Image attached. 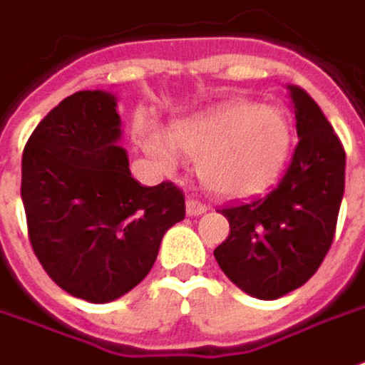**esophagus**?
I'll return each instance as SVG.
<instances>
[{"label": "esophagus", "mask_w": 365, "mask_h": 365, "mask_svg": "<svg viewBox=\"0 0 365 365\" xmlns=\"http://www.w3.org/2000/svg\"><path fill=\"white\" fill-rule=\"evenodd\" d=\"M205 211H207V205L201 203V201H197V199H189L187 201V213H189L190 217L203 215Z\"/></svg>", "instance_id": "1"}]
</instances>
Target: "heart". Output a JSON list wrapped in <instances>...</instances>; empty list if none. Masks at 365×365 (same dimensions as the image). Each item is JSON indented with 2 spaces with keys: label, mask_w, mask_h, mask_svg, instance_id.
Segmentation results:
<instances>
[{
  "label": "heart",
  "mask_w": 365,
  "mask_h": 365,
  "mask_svg": "<svg viewBox=\"0 0 365 365\" xmlns=\"http://www.w3.org/2000/svg\"><path fill=\"white\" fill-rule=\"evenodd\" d=\"M142 146L164 170H175L176 150L199 162L205 187L221 197H250L268 189L282 173L292 146V128L276 107L233 101L176 121L170 138L142 130Z\"/></svg>",
  "instance_id": "b5f03b06"
}]
</instances>
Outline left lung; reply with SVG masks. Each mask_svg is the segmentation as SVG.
I'll list each match as a JSON object with an SVG mask.
<instances>
[{
    "label": "left lung",
    "instance_id": "8db88e82",
    "mask_svg": "<svg viewBox=\"0 0 365 365\" xmlns=\"http://www.w3.org/2000/svg\"><path fill=\"white\" fill-rule=\"evenodd\" d=\"M299 144L268 195L221 209L230 235L219 268L244 292L274 301L302 287L329 252L345 189V150L321 107L288 85Z\"/></svg>",
    "mask_w": 365,
    "mask_h": 365
}]
</instances>
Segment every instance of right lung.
Listing matches in <instances>:
<instances>
[{
	"instance_id": "add662e5",
	"label": "right lung",
	"mask_w": 365,
	"mask_h": 365,
	"mask_svg": "<svg viewBox=\"0 0 365 365\" xmlns=\"http://www.w3.org/2000/svg\"><path fill=\"white\" fill-rule=\"evenodd\" d=\"M115 97L78 91L36 125L21 156V201L36 258L68 294L109 302L154 266L162 235L185 219L175 182L142 187L118 146Z\"/></svg>"
}]
</instances>
